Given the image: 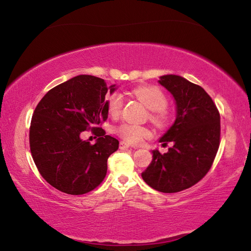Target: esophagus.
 Returning <instances> with one entry per match:
<instances>
[{"label": "esophagus", "mask_w": 251, "mask_h": 251, "mask_svg": "<svg viewBox=\"0 0 251 251\" xmlns=\"http://www.w3.org/2000/svg\"><path fill=\"white\" fill-rule=\"evenodd\" d=\"M129 144H127L125 142H121L120 143V150H127V148H129Z\"/></svg>", "instance_id": "esophagus-1"}]
</instances>
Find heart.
I'll return each instance as SVG.
<instances>
[{
  "label": "heart",
  "instance_id": "1",
  "mask_svg": "<svg viewBox=\"0 0 251 251\" xmlns=\"http://www.w3.org/2000/svg\"><path fill=\"white\" fill-rule=\"evenodd\" d=\"M131 93L142 100L148 108L152 110L151 120L159 128H165L168 125L171 116L167 112L168 101L166 96L159 88L150 85H143V86L135 87ZM124 107V99L120 93H113L107 96V108L110 116L118 117L122 114ZM115 134L121 137L123 141L129 144H139L144 139L151 137V130L147 127L136 126L129 124H123L115 128Z\"/></svg>",
  "mask_w": 251,
  "mask_h": 251
}]
</instances>
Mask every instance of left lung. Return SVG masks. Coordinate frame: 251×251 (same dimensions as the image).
Masks as SVG:
<instances>
[{
  "instance_id": "1",
  "label": "left lung",
  "mask_w": 251,
  "mask_h": 251,
  "mask_svg": "<svg viewBox=\"0 0 251 251\" xmlns=\"http://www.w3.org/2000/svg\"><path fill=\"white\" fill-rule=\"evenodd\" d=\"M159 83L172 93L177 117L160 143L174 145L167 152L152 151L143 179L160 193H178L201 180L212 166L220 144V114L201 86L178 75H164Z\"/></svg>"
}]
</instances>
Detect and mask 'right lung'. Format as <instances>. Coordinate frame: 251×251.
<instances>
[{
	"label": "right lung",
	"mask_w": 251,
	"mask_h": 251,
	"mask_svg": "<svg viewBox=\"0 0 251 251\" xmlns=\"http://www.w3.org/2000/svg\"><path fill=\"white\" fill-rule=\"evenodd\" d=\"M105 80L78 75L53 87L34 110L29 126V148L42 177L69 195L94 190L107 173V159L118 150V141L100 127L107 120L105 95L115 91ZM91 130L95 144L80 135Z\"/></svg>",
	"instance_id": "right-lung-1"
}]
</instances>
